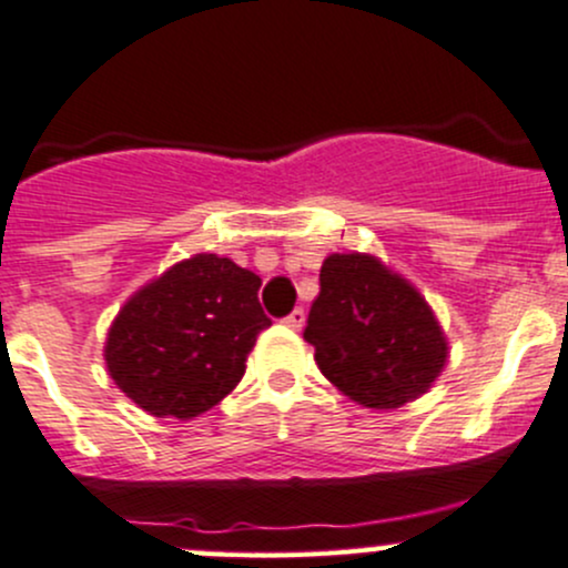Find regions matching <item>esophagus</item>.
<instances>
[{"label":"esophagus","instance_id":"34e87169","mask_svg":"<svg viewBox=\"0 0 568 568\" xmlns=\"http://www.w3.org/2000/svg\"><path fill=\"white\" fill-rule=\"evenodd\" d=\"M283 324L291 326V329H302V326H305V311H302V307H294V311L283 318Z\"/></svg>","mask_w":568,"mask_h":568}]
</instances>
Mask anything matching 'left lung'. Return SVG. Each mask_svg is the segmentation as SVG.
Here are the masks:
<instances>
[{"mask_svg":"<svg viewBox=\"0 0 568 568\" xmlns=\"http://www.w3.org/2000/svg\"><path fill=\"white\" fill-rule=\"evenodd\" d=\"M305 341L321 374L357 404L395 409L432 387L448 343L432 307L371 255H329Z\"/></svg>","mask_w":568,"mask_h":568,"instance_id":"1","label":"left lung"}]
</instances>
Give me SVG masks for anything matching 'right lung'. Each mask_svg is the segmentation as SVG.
<instances>
[{"label": "right lung", "mask_w": 568, "mask_h": 568, "mask_svg": "<svg viewBox=\"0 0 568 568\" xmlns=\"http://www.w3.org/2000/svg\"><path fill=\"white\" fill-rule=\"evenodd\" d=\"M261 277L227 257L197 255L145 285L109 329L114 385L151 415H203L242 382L257 332L272 318Z\"/></svg>", "instance_id": "add662e5"}]
</instances>
